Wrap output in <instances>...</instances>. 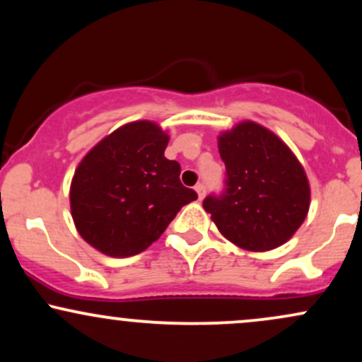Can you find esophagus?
Listing matches in <instances>:
<instances>
[{"label": "esophagus", "mask_w": 362, "mask_h": 362, "mask_svg": "<svg viewBox=\"0 0 362 362\" xmlns=\"http://www.w3.org/2000/svg\"><path fill=\"white\" fill-rule=\"evenodd\" d=\"M195 192H197L199 199H202L206 195V185L204 184H197V185H195Z\"/></svg>", "instance_id": "obj_1"}]
</instances>
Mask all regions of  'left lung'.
I'll use <instances>...</instances> for the list:
<instances>
[{"label": "left lung", "mask_w": 362, "mask_h": 362, "mask_svg": "<svg viewBox=\"0 0 362 362\" xmlns=\"http://www.w3.org/2000/svg\"><path fill=\"white\" fill-rule=\"evenodd\" d=\"M218 146L226 167L224 189L202 202L218 230L252 252L288 242L310 207L308 178L296 156L255 122L224 132Z\"/></svg>", "instance_id": "1"}]
</instances>
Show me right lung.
<instances>
[{"mask_svg":"<svg viewBox=\"0 0 362 362\" xmlns=\"http://www.w3.org/2000/svg\"><path fill=\"white\" fill-rule=\"evenodd\" d=\"M168 136L148 120L119 127L81 160L71 182V214L83 238L110 257L156 242L178 211L197 199L165 158Z\"/></svg>","mask_w":362,"mask_h":362,"instance_id":"right-lung-1","label":"right lung"}]
</instances>
